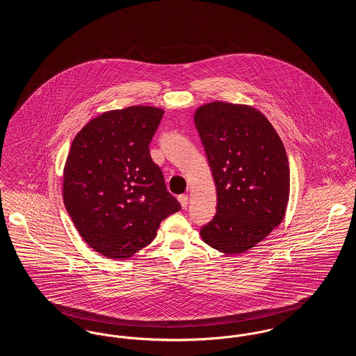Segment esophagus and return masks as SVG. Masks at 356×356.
Masks as SVG:
<instances>
[{"mask_svg": "<svg viewBox=\"0 0 356 356\" xmlns=\"http://www.w3.org/2000/svg\"><path fill=\"white\" fill-rule=\"evenodd\" d=\"M177 199H179V202L181 204V207L186 209V207H188V196L186 195H180Z\"/></svg>", "mask_w": 356, "mask_h": 356, "instance_id": "1", "label": "esophagus"}]
</instances>
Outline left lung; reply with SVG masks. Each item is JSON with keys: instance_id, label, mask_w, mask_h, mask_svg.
Masks as SVG:
<instances>
[{"instance_id": "1", "label": "left lung", "mask_w": 356, "mask_h": 356, "mask_svg": "<svg viewBox=\"0 0 356 356\" xmlns=\"http://www.w3.org/2000/svg\"><path fill=\"white\" fill-rule=\"evenodd\" d=\"M218 192L216 215L200 229L204 243L227 254L247 252L284 219L289 165L267 118L248 105L215 102L195 112Z\"/></svg>"}]
</instances>
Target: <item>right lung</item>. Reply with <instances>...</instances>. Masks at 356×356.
I'll return each instance as SVG.
<instances>
[{"mask_svg": "<svg viewBox=\"0 0 356 356\" xmlns=\"http://www.w3.org/2000/svg\"><path fill=\"white\" fill-rule=\"evenodd\" d=\"M163 115L143 105L104 112L72 143L64 204L85 243L108 259H128L151 244L160 222L181 209L149 154Z\"/></svg>", "mask_w": 356, "mask_h": 356, "instance_id": "1", "label": "right lung"}]
</instances>
